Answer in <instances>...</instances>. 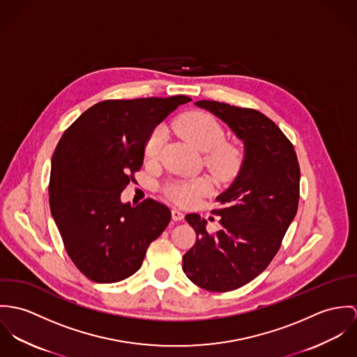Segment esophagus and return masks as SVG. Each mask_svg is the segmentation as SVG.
Masks as SVG:
<instances>
[{"mask_svg":"<svg viewBox=\"0 0 357 357\" xmlns=\"http://www.w3.org/2000/svg\"><path fill=\"white\" fill-rule=\"evenodd\" d=\"M183 218H185V215H183V212L181 209H178V208L172 209V219L175 222H181V220H183Z\"/></svg>","mask_w":357,"mask_h":357,"instance_id":"obj_1","label":"esophagus"}]
</instances>
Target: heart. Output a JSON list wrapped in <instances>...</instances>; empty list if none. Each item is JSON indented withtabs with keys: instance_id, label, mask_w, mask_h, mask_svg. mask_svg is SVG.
<instances>
[{
	"instance_id": "1",
	"label": "heart",
	"mask_w": 357,
	"mask_h": 357,
	"mask_svg": "<svg viewBox=\"0 0 357 357\" xmlns=\"http://www.w3.org/2000/svg\"><path fill=\"white\" fill-rule=\"evenodd\" d=\"M176 130L182 138L201 152H206L205 161L212 172L222 181L231 179L242 162V152L237 145L225 142V130L220 123L206 112H190L176 121ZM164 128H156L146 141L145 158H158L164 142ZM211 190L208 179L197 178L192 182H172L165 192L179 204H192L198 195Z\"/></svg>"
}]
</instances>
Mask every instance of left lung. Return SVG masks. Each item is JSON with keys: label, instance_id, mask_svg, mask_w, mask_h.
Listing matches in <instances>:
<instances>
[{"label": "left lung", "instance_id": "left-lung-1", "mask_svg": "<svg viewBox=\"0 0 357 357\" xmlns=\"http://www.w3.org/2000/svg\"><path fill=\"white\" fill-rule=\"evenodd\" d=\"M196 105L225 121L243 142L236 179L216 197L222 230L206 231L197 213L185 216L196 245L183 256V273L209 291H230L261 274L277 255L300 197V167L291 142L256 109L218 101Z\"/></svg>", "mask_w": 357, "mask_h": 357}]
</instances>
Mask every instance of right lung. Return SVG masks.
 <instances>
[{"mask_svg":"<svg viewBox=\"0 0 357 357\" xmlns=\"http://www.w3.org/2000/svg\"><path fill=\"white\" fill-rule=\"evenodd\" d=\"M189 101L186 96L101 101L60 138L52 158L50 212L68 256L89 279L131 277L168 226L167 205L146 198L132 206L120 195L142 167L156 126Z\"/></svg>","mask_w":357,"mask_h":357,"instance_id":"add662e5","label":"right lung"}]
</instances>
